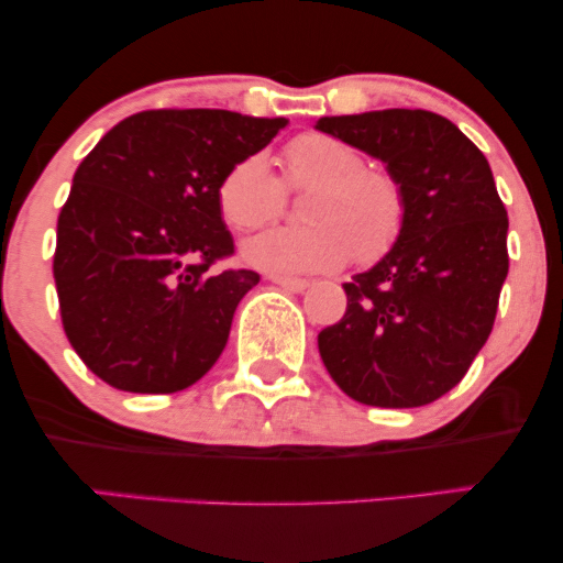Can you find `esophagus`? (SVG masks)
Returning <instances> with one entry per match:
<instances>
[{
    "label": "esophagus",
    "instance_id": "obj_1",
    "mask_svg": "<svg viewBox=\"0 0 563 563\" xmlns=\"http://www.w3.org/2000/svg\"><path fill=\"white\" fill-rule=\"evenodd\" d=\"M267 280H269V283H275L277 288L290 290V294H303V290L309 288V283H307V280H301V277H277V275H269Z\"/></svg>",
    "mask_w": 563,
    "mask_h": 563
}]
</instances>
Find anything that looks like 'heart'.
Returning a JSON list of instances; mask_svg holds the SVG:
<instances>
[{
	"instance_id": "b5f03b06",
	"label": "heart",
	"mask_w": 563,
	"mask_h": 563,
	"mask_svg": "<svg viewBox=\"0 0 563 563\" xmlns=\"http://www.w3.org/2000/svg\"><path fill=\"white\" fill-rule=\"evenodd\" d=\"M288 190H312L303 228H273L243 245L251 267L277 277L331 273L354 256L376 264L399 243L407 224L402 179L367 166L363 151L322 132H303L283 147V183L262 153L230 166L217 190L219 211L235 230H256L280 217Z\"/></svg>"
}]
</instances>
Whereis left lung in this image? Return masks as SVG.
I'll use <instances>...</instances> for the list:
<instances>
[{
	"label": "left lung",
	"instance_id": "1",
	"mask_svg": "<svg viewBox=\"0 0 563 563\" xmlns=\"http://www.w3.org/2000/svg\"><path fill=\"white\" fill-rule=\"evenodd\" d=\"M318 129L384 161L407 190L402 238L344 283V318L318 335L322 363L363 405L434 402L487 344L508 275V211L493 169L431 111L331 115Z\"/></svg>",
	"mask_w": 563,
	"mask_h": 563
}]
</instances>
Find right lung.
I'll return each mask as SVG.
<instances>
[{"mask_svg":"<svg viewBox=\"0 0 563 563\" xmlns=\"http://www.w3.org/2000/svg\"><path fill=\"white\" fill-rule=\"evenodd\" d=\"M286 119L158 108L115 124L74 174L57 217L60 320L84 365L134 394H174L211 371L260 283L235 254L217 190Z\"/></svg>","mask_w":563,"mask_h":563,"instance_id":"right-lung-1","label":"right lung"}]
</instances>
